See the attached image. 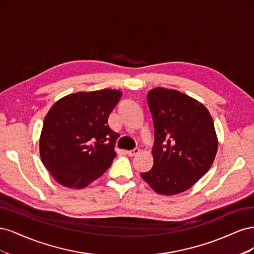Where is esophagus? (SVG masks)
<instances>
[{"label":"esophagus","mask_w":254,"mask_h":254,"mask_svg":"<svg viewBox=\"0 0 254 254\" xmlns=\"http://www.w3.org/2000/svg\"><path fill=\"white\" fill-rule=\"evenodd\" d=\"M126 152H127L128 156L133 157V156L137 155V153L140 152V149H139V148H134V149H131V150H128V151H126Z\"/></svg>","instance_id":"obj_1"}]
</instances>
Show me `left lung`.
<instances>
[{"instance_id": "1", "label": "left lung", "mask_w": 254, "mask_h": 254, "mask_svg": "<svg viewBox=\"0 0 254 254\" xmlns=\"http://www.w3.org/2000/svg\"><path fill=\"white\" fill-rule=\"evenodd\" d=\"M147 104L155 127L153 166L141 176L159 194L182 193L213 164L218 146L213 120L202 104L172 89L150 90Z\"/></svg>"}]
</instances>
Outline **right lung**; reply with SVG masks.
<instances>
[{
  "mask_svg": "<svg viewBox=\"0 0 254 254\" xmlns=\"http://www.w3.org/2000/svg\"><path fill=\"white\" fill-rule=\"evenodd\" d=\"M122 97L104 89L70 94L54 105L43 122L40 156L64 187L80 190L99 178L117 157L118 134L108 118Z\"/></svg>",
  "mask_w": 254,
  "mask_h": 254,
  "instance_id": "obj_1",
  "label": "right lung"
}]
</instances>
